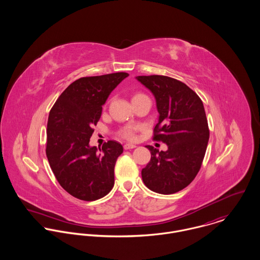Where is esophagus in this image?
Returning a JSON list of instances; mask_svg holds the SVG:
<instances>
[{"label":"esophagus","mask_w":260,"mask_h":260,"mask_svg":"<svg viewBox=\"0 0 260 260\" xmlns=\"http://www.w3.org/2000/svg\"><path fill=\"white\" fill-rule=\"evenodd\" d=\"M133 148H136V145H134V144H131V143H126V144L124 145V149H125V150Z\"/></svg>","instance_id":"esophagus-1"}]
</instances>
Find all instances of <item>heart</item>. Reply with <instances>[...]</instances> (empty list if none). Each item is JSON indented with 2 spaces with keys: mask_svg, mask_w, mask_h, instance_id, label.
Instances as JSON below:
<instances>
[{
  "mask_svg": "<svg viewBox=\"0 0 260 260\" xmlns=\"http://www.w3.org/2000/svg\"><path fill=\"white\" fill-rule=\"evenodd\" d=\"M139 95V94H138ZM135 96H137V95H135ZM134 96V97H135ZM138 126H127V127H125L123 130H122V132H121V135L124 137V138H126V139H129V140H133V139H135V137H136V131L138 130Z\"/></svg>",
  "mask_w": 260,
  "mask_h": 260,
  "instance_id": "obj_1",
  "label": "heart"
}]
</instances>
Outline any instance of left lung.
Segmentation results:
<instances>
[{
	"instance_id": "left-lung-1",
	"label": "left lung",
	"mask_w": 260,
	"mask_h": 260,
	"mask_svg": "<svg viewBox=\"0 0 260 260\" xmlns=\"http://www.w3.org/2000/svg\"><path fill=\"white\" fill-rule=\"evenodd\" d=\"M151 91L159 113L154 128L156 141L167 144L166 151L147 145L151 159L141 175L150 190L172 194L189 185L197 175L209 140L203 103L186 84L160 75L137 76Z\"/></svg>"
}]
</instances>
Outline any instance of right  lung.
Wrapping results in <instances>:
<instances>
[{
    "label": "right lung",
    "mask_w": 260,
    "mask_h": 260,
    "mask_svg": "<svg viewBox=\"0 0 260 260\" xmlns=\"http://www.w3.org/2000/svg\"><path fill=\"white\" fill-rule=\"evenodd\" d=\"M128 76L119 72L80 78L66 88L50 111L47 158L60 185L78 199H100L114 186V167L123 146L110 140L98 149L89 142L102 106Z\"/></svg>",
    "instance_id": "right-lung-1"
}]
</instances>
